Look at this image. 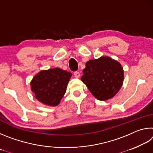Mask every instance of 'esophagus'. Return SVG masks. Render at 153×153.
Wrapping results in <instances>:
<instances>
[{
    "instance_id": "obj_1",
    "label": "esophagus",
    "mask_w": 153,
    "mask_h": 153,
    "mask_svg": "<svg viewBox=\"0 0 153 153\" xmlns=\"http://www.w3.org/2000/svg\"><path fill=\"white\" fill-rule=\"evenodd\" d=\"M74 76L77 77V78H78V77H79L80 76V74L79 71H75L74 72Z\"/></svg>"
}]
</instances>
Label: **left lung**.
Here are the masks:
<instances>
[{
  "label": "left lung",
  "instance_id": "1",
  "mask_svg": "<svg viewBox=\"0 0 153 153\" xmlns=\"http://www.w3.org/2000/svg\"><path fill=\"white\" fill-rule=\"evenodd\" d=\"M83 74L81 80L98 100L111 98L122 86V67L118 61L108 56L86 62Z\"/></svg>",
  "mask_w": 153,
  "mask_h": 153
}]
</instances>
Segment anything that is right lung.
Returning a JSON list of instances; mask_svg holds the SVG:
<instances>
[{
  "instance_id": "right-lung-1",
  "label": "right lung",
  "mask_w": 153,
  "mask_h": 153,
  "mask_svg": "<svg viewBox=\"0 0 153 153\" xmlns=\"http://www.w3.org/2000/svg\"><path fill=\"white\" fill-rule=\"evenodd\" d=\"M71 76L70 72L59 68L41 71L31 82L32 90L43 104L56 106L66 92Z\"/></svg>"
}]
</instances>
